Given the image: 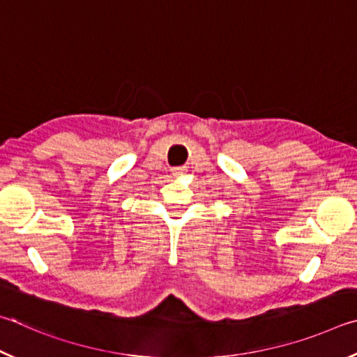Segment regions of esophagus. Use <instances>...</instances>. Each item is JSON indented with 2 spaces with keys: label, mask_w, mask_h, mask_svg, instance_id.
<instances>
[{
  "label": "esophagus",
  "mask_w": 357,
  "mask_h": 357,
  "mask_svg": "<svg viewBox=\"0 0 357 357\" xmlns=\"http://www.w3.org/2000/svg\"><path fill=\"white\" fill-rule=\"evenodd\" d=\"M182 172H183V169H182V167L175 169V171H174V174H182Z\"/></svg>",
  "instance_id": "esophagus-1"
}]
</instances>
